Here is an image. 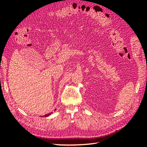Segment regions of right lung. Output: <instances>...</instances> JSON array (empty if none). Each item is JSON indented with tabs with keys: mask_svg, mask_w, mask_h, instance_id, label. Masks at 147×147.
I'll list each match as a JSON object with an SVG mask.
<instances>
[{
	"mask_svg": "<svg viewBox=\"0 0 147 147\" xmlns=\"http://www.w3.org/2000/svg\"><path fill=\"white\" fill-rule=\"evenodd\" d=\"M55 110H56V109ZM51 113H53L52 112L51 113H49V114H47V115H44V116H43V117H48V116H49V115H50Z\"/></svg>",
	"mask_w": 147,
	"mask_h": 147,
	"instance_id": "1",
	"label": "right lung"
}]
</instances>
